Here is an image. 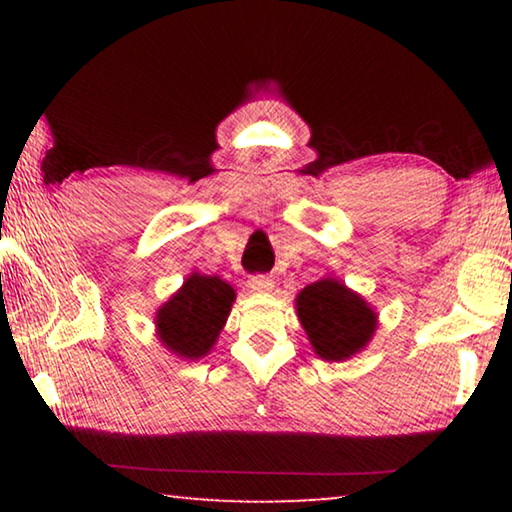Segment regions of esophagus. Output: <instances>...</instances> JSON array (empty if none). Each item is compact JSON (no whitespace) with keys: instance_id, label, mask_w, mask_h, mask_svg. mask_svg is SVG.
<instances>
[{"instance_id":"34e87169","label":"esophagus","mask_w":512,"mask_h":512,"mask_svg":"<svg viewBox=\"0 0 512 512\" xmlns=\"http://www.w3.org/2000/svg\"><path fill=\"white\" fill-rule=\"evenodd\" d=\"M248 287H250V291H255V293H268V291H273L275 282L266 275H255V277H250V280H248Z\"/></svg>"}]
</instances>
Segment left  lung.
I'll return each mask as SVG.
<instances>
[{
  "mask_svg": "<svg viewBox=\"0 0 512 512\" xmlns=\"http://www.w3.org/2000/svg\"><path fill=\"white\" fill-rule=\"evenodd\" d=\"M296 311L311 350L323 361L352 359L366 350L379 325L370 302L332 275L307 284L296 296Z\"/></svg>",
  "mask_w": 512,
  "mask_h": 512,
  "instance_id": "1",
  "label": "left lung"
}]
</instances>
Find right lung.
<instances>
[{
    "mask_svg": "<svg viewBox=\"0 0 512 512\" xmlns=\"http://www.w3.org/2000/svg\"><path fill=\"white\" fill-rule=\"evenodd\" d=\"M235 298V289L221 277L189 273L183 287L155 311V336L180 359H203L219 341Z\"/></svg>",
    "mask_w": 512,
    "mask_h": 512,
    "instance_id": "obj_1",
    "label": "right lung"
}]
</instances>
